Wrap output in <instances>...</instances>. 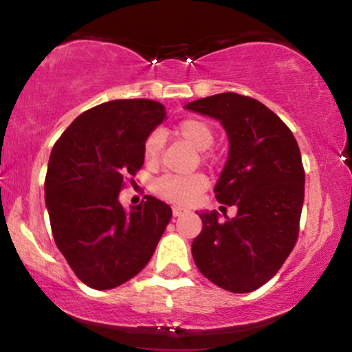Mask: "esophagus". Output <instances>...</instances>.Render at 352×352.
Listing matches in <instances>:
<instances>
[{
  "mask_svg": "<svg viewBox=\"0 0 352 352\" xmlns=\"http://www.w3.org/2000/svg\"><path fill=\"white\" fill-rule=\"evenodd\" d=\"M185 212H187V210H185V208H182V207H173V208H172V213H173V217H180V215H184Z\"/></svg>",
  "mask_w": 352,
  "mask_h": 352,
  "instance_id": "34e87169",
  "label": "esophagus"
}]
</instances>
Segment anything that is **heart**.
<instances>
[{
    "label": "heart",
    "instance_id": "obj_1",
    "mask_svg": "<svg viewBox=\"0 0 352 352\" xmlns=\"http://www.w3.org/2000/svg\"><path fill=\"white\" fill-rule=\"evenodd\" d=\"M175 132L182 139H185L199 151H205L213 144L215 132L210 125L208 120L201 117H187L177 124ZM164 147V137L160 132H152L147 135L144 142V159L148 164H155L159 160L160 152ZM207 188V180L199 173L192 175H175V173H167V175L159 177L153 180L152 190L160 199L175 201V204H190Z\"/></svg>",
    "mask_w": 352,
    "mask_h": 352
}]
</instances>
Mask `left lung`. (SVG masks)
Masks as SVG:
<instances>
[{
  "instance_id": "8db88e82",
  "label": "left lung",
  "mask_w": 352,
  "mask_h": 352,
  "mask_svg": "<svg viewBox=\"0 0 352 352\" xmlns=\"http://www.w3.org/2000/svg\"><path fill=\"white\" fill-rule=\"evenodd\" d=\"M185 107L223 124L230 155L213 192L220 204L238 207L225 221L217 212L200 213L204 228L192 243L193 260L220 288L254 292L296 245L305 200L300 147L288 125L248 96L223 92Z\"/></svg>"
}]
</instances>
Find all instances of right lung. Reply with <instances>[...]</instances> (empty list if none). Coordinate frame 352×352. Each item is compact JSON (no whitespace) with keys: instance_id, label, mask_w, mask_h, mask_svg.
<instances>
[{"instance_id":"1","label":"right lung","mask_w":352,"mask_h":352,"mask_svg":"<svg viewBox=\"0 0 352 352\" xmlns=\"http://www.w3.org/2000/svg\"><path fill=\"white\" fill-rule=\"evenodd\" d=\"M165 114L157 100H111L82 112L52 147L44 180L52 236L89 288H116L142 272L170 221L172 208L155 197L131 213L117 199Z\"/></svg>"}]
</instances>
